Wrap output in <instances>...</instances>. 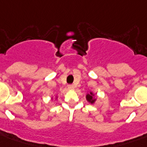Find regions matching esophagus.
<instances>
[{
	"instance_id": "1",
	"label": "esophagus",
	"mask_w": 147,
	"mask_h": 147,
	"mask_svg": "<svg viewBox=\"0 0 147 147\" xmlns=\"http://www.w3.org/2000/svg\"><path fill=\"white\" fill-rule=\"evenodd\" d=\"M68 88H69V90H73L74 89V85H69V86H68Z\"/></svg>"
}]
</instances>
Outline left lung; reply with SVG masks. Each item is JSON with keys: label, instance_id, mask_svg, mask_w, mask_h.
Wrapping results in <instances>:
<instances>
[{"label": "left lung", "instance_id": "8db88e82", "mask_svg": "<svg viewBox=\"0 0 147 147\" xmlns=\"http://www.w3.org/2000/svg\"><path fill=\"white\" fill-rule=\"evenodd\" d=\"M86 100H87L88 102L91 103L92 105V104H94L96 101L97 98L95 97V94L93 92H90L88 93H87V94H86Z\"/></svg>", "mask_w": 147, "mask_h": 147}]
</instances>
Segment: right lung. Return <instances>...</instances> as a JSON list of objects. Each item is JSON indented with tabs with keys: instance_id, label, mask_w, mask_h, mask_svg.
Listing matches in <instances>:
<instances>
[{
	"instance_id": "1",
	"label": "right lung",
	"mask_w": 147,
	"mask_h": 147,
	"mask_svg": "<svg viewBox=\"0 0 147 147\" xmlns=\"http://www.w3.org/2000/svg\"><path fill=\"white\" fill-rule=\"evenodd\" d=\"M55 99H56V100H57V99H58V96H55ZM51 99H52V100H53V97H52V98H51Z\"/></svg>"
}]
</instances>
